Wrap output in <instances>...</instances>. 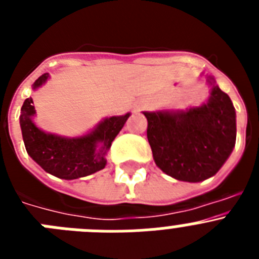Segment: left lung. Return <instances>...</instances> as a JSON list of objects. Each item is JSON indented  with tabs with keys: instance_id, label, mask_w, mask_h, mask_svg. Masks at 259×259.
Listing matches in <instances>:
<instances>
[{
	"instance_id": "8db88e82",
	"label": "left lung",
	"mask_w": 259,
	"mask_h": 259,
	"mask_svg": "<svg viewBox=\"0 0 259 259\" xmlns=\"http://www.w3.org/2000/svg\"><path fill=\"white\" fill-rule=\"evenodd\" d=\"M214 79L209 77L210 84ZM154 162L164 174L198 183L221 170L236 143V113L227 93L212 84L209 101L185 111H144Z\"/></svg>"
}]
</instances>
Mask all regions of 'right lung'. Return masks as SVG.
Returning <instances> with one entry per match:
<instances>
[{"mask_svg": "<svg viewBox=\"0 0 259 259\" xmlns=\"http://www.w3.org/2000/svg\"><path fill=\"white\" fill-rule=\"evenodd\" d=\"M49 79V74L41 75L33 89L38 88ZM32 98H27L22 106L20 128L27 153L47 172L59 179L72 180L84 178L102 170L106 166L107 150L111 143L124 125L128 116H110L104 119L92 132L80 137H62L54 134H47L32 120L35 115V106Z\"/></svg>", "mask_w": 259, "mask_h": 259, "instance_id": "obj_1", "label": "right lung"}]
</instances>
